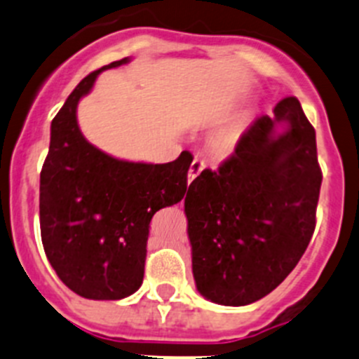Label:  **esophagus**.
I'll return each instance as SVG.
<instances>
[{"label":"esophagus","instance_id":"obj_1","mask_svg":"<svg viewBox=\"0 0 359 359\" xmlns=\"http://www.w3.org/2000/svg\"><path fill=\"white\" fill-rule=\"evenodd\" d=\"M206 167V163L203 162V160L196 158L192 163H190V170H189V183H192L194 180H196L197 176H199L201 172H203V169Z\"/></svg>","mask_w":359,"mask_h":359}]
</instances>
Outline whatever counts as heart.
Segmentation results:
<instances>
[{"mask_svg": "<svg viewBox=\"0 0 359 359\" xmlns=\"http://www.w3.org/2000/svg\"><path fill=\"white\" fill-rule=\"evenodd\" d=\"M238 141H240V132L234 130V128H229V130L220 132L213 139V148L220 156H227L234 151Z\"/></svg>", "mask_w": 359, "mask_h": 359, "instance_id": "obj_1", "label": "heart"}]
</instances>
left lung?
<instances>
[{
  "mask_svg": "<svg viewBox=\"0 0 359 359\" xmlns=\"http://www.w3.org/2000/svg\"><path fill=\"white\" fill-rule=\"evenodd\" d=\"M320 174L316 130L287 97L241 135L218 170L189 187L185 215L196 287L210 302L243 306L278 287L316 229Z\"/></svg>",
  "mask_w": 359,
  "mask_h": 359,
  "instance_id": "left-lung-1",
  "label": "left lung"
}]
</instances>
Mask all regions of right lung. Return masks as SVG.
Listing matches in <instances>:
<instances>
[{
	"label": "right lung",
	"instance_id": "add662e5",
	"mask_svg": "<svg viewBox=\"0 0 359 359\" xmlns=\"http://www.w3.org/2000/svg\"><path fill=\"white\" fill-rule=\"evenodd\" d=\"M84 77L50 123V144L40 172V233L60 280L88 299H123L142 284L149 222L187 192L192 155L174 162H128L86 141L77 105L107 68Z\"/></svg>",
	"mask_w": 359,
	"mask_h": 359
}]
</instances>
